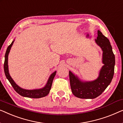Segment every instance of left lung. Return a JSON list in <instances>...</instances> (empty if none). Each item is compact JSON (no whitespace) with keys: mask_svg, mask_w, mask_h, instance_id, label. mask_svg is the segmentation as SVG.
<instances>
[{"mask_svg":"<svg viewBox=\"0 0 123 123\" xmlns=\"http://www.w3.org/2000/svg\"><path fill=\"white\" fill-rule=\"evenodd\" d=\"M98 37L95 42L102 49L103 63L97 79L89 82H82L69 71L70 87L73 94L81 99H94L101 95L110 84L114 74L115 55L108 39L98 31Z\"/></svg>","mask_w":123,"mask_h":123,"instance_id":"1","label":"left lung"}]
</instances>
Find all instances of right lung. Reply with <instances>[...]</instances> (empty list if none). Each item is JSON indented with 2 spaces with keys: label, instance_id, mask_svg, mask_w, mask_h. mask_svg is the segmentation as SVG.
<instances>
[{
  "label": "right lung",
  "instance_id": "obj_1",
  "mask_svg": "<svg viewBox=\"0 0 123 123\" xmlns=\"http://www.w3.org/2000/svg\"><path fill=\"white\" fill-rule=\"evenodd\" d=\"M14 41L10 44V45L8 46V48L6 49V53L5 54V60L4 63V70L5 76L8 80L9 81L10 83L13 86L14 89L15 90L16 92H18L19 95L23 97L31 98H40L44 97L47 96L48 94L49 93L50 90L51 88V85H52V83L53 81L55 75L56 74V71L53 73V74L50 76L48 80L47 84H46L45 87L43 88L40 89H35V90H26L22 89L19 87V86L16 84L14 82V80L12 79L11 76H10L8 70V54L9 53L10 48H11L12 45H13Z\"/></svg>",
  "mask_w": 123,
  "mask_h": 123
}]
</instances>
